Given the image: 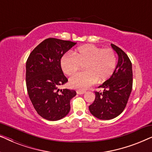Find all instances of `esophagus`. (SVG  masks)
I'll return each instance as SVG.
<instances>
[{
    "label": "esophagus",
    "mask_w": 152,
    "mask_h": 152,
    "mask_svg": "<svg viewBox=\"0 0 152 152\" xmlns=\"http://www.w3.org/2000/svg\"><path fill=\"white\" fill-rule=\"evenodd\" d=\"M85 92H86V91H77V94H79V95L84 94Z\"/></svg>",
    "instance_id": "obj_1"
}]
</instances>
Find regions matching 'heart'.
<instances>
[{
    "label": "heart",
    "mask_w": 152,
    "mask_h": 152,
    "mask_svg": "<svg viewBox=\"0 0 152 152\" xmlns=\"http://www.w3.org/2000/svg\"><path fill=\"white\" fill-rule=\"evenodd\" d=\"M84 65L85 71L72 76L70 86L86 90L95 82H104L111 78L117 65V56L112 48H102L94 45L79 47L73 53L68 52L61 59V69L66 75H72Z\"/></svg>",
    "instance_id": "obj_1"
}]
</instances>
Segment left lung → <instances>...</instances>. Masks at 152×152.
<instances>
[{"instance_id": "1", "label": "left lung", "mask_w": 152, "mask_h": 152, "mask_svg": "<svg viewBox=\"0 0 152 152\" xmlns=\"http://www.w3.org/2000/svg\"><path fill=\"white\" fill-rule=\"evenodd\" d=\"M118 55V62L113 75L98 88L102 92L95 91V99L89 106L92 115L101 120H111L124 111L133 86L132 64L127 55L119 47L111 43Z\"/></svg>"}]
</instances>
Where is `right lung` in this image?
I'll list each match as a JSON object with an SVG mask.
<instances>
[{
	"label": "right lung",
	"mask_w": 152,
	"mask_h": 152,
	"mask_svg": "<svg viewBox=\"0 0 152 152\" xmlns=\"http://www.w3.org/2000/svg\"><path fill=\"white\" fill-rule=\"evenodd\" d=\"M76 43L55 38L45 39L29 55L26 61V86L37 113L50 121L61 119L69 113L70 101L76 91L63 89L68 79L61 67V59Z\"/></svg>",
	"instance_id": "right-lung-1"
}]
</instances>
